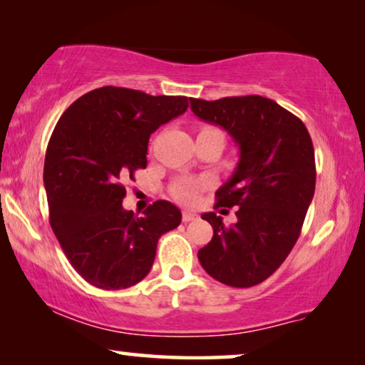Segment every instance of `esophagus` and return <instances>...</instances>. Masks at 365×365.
I'll list each match as a JSON object with an SVG mask.
<instances>
[{
  "label": "esophagus",
  "mask_w": 365,
  "mask_h": 365,
  "mask_svg": "<svg viewBox=\"0 0 365 365\" xmlns=\"http://www.w3.org/2000/svg\"><path fill=\"white\" fill-rule=\"evenodd\" d=\"M194 219H197V214L189 212V211L182 212V222H191V221H194Z\"/></svg>",
  "instance_id": "1"
}]
</instances>
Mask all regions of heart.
<instances>
[{
  "mask_svg": "<svg viewBox=\"0 0 365 365\" xmlns=\"http://www.w3.org/2000/svg\"><path fill=\"white\" fill-rule=\"evenodd\" d=\"M206 182H196V181H182L176 184V187H174V196L178 199H181L184 202H191L194 197H196V192L197 189L204 186Z\"/></svg>",
  "mask_w": 365,
  "mask_h": 365,
  "instance_id": "obj_1",
  "label": "heart"
}]
</instances>
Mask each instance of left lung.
<instances>
[{
  "label": "left lung",
  "instance_id": "left-lung-1",
  "mask_svg": "<svg viewBox=\"0 0 365 365\" xmlns=\"http://www.w3.org/2000/svg\"><path fill=\"white\" fill-rule=\"evenodd\" d=\"M202 121L217 124L239 146V163L216 191V207L239 206L226 226L216 212L202 214L212 239L197 257L209 276L231 287H252L286 261L301 234L316 189L312 139L297 116L272 99L191 98Z\"/></svg>",
  "mask_w": 365,
  "mask_h": 365
}]
</instances>
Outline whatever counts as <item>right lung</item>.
Listing matches in <instances>:
<instances>
[{
    "instance_id": "right-lung-1",
    "label": "right lung",
    "mask_w": 365,
    "mask_h": 365,
    "mask_svg": "<svg viewBox=\"0 0 365 365\" xmlns=\"http://www.w3.org/2000/svg\"><path fill=\"white\" fill-rule=\"evenodd\" d=\"M186 96L104 86L76 99L54 128L44 159L49 224L84 281L131 287L151 271L159 237L181 211L156 201L143 216L123 207V181L148 164L149 136L187 109Z\"/></svg>"
}]
</instances>
